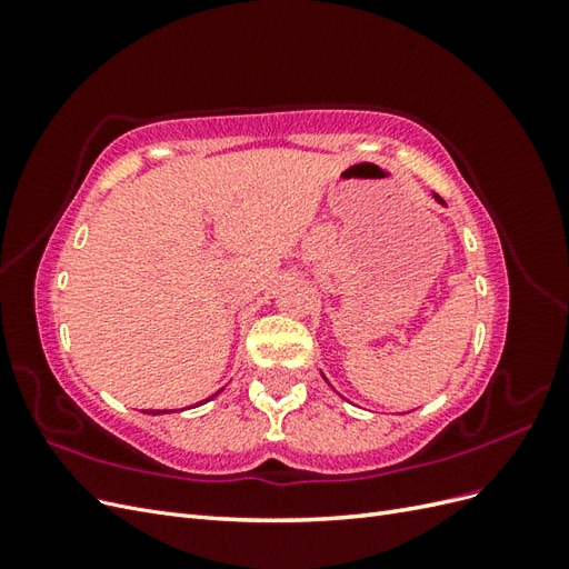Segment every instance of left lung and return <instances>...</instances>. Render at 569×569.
Here are the masks:
<instances>
[{
    "label": "left lung",
    "instance_id": "1",
    "mask_svg": "<svg viewBox=\"0 0 569 569\" xmlns=\"http://www.w3.org/2000/svg\"><path fill=\"white\" fill-rule=\"evenodd\" d=\"M435 199H437V203H441V206H446V201L439 197V194H435ZM325 377V375H322Z\"/></svg>",
    "mask_w": 569,
    "mask_h": 569
}]
</instances>
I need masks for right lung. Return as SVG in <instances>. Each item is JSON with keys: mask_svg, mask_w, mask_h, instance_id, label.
I'll return each instance as SVG.
<instances>
[{"mask_svg": "<svg viewBox=\"0 0 569 569\" xmlns=\"http://www.w3.org/2000/svg\"><path fill=\"white\" fill-rule=\"evenodd\" d=\"M144 412H147V410H144ZM161 412H168V410H149L147 416H161Z\"/></svg>", "mask_w": 569, "mask_h": 569, "instance_id": "add662e5", "label": "right lung"}]
</instances>
